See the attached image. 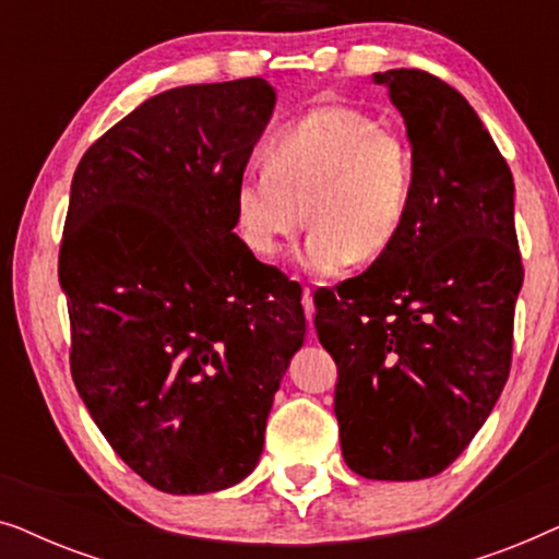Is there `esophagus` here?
Wrapping results in <instances>:
<instances>
[{"instance_id": "esophagus-1", "label": "esophagus", "mask_w": 559, "mask_h": 559, "mask_svg": "<svg viewBox=\"0 0 559 559\" xmlns=\"http://www.w3.org/2000/svg\"><path fill=\"white\" fill-rule=\"evenodd\" d=\"M302 310H305V318L312 323V316H316V300H312L310 287H302Z\"/></svg>"}]
</instances>
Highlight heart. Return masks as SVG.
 Masks as SVG:
<instances>
[{"instance_id":"1","label":"heart","mask_w":559,"mask_h":559,"mask_svg":"<svg viewBox=\"0 0 559 559\" xmlns=\"http://www.w3.org/2000/svg\"><path fill=\"white\" fill-rule=\"evenodd\" d=\"M264 165L234 186V226L251 254L272 259L310 218L305 264L333 274L354 259L384 257L407 226L417 180L412 144L354 106L300 114L266 144Z\"/></svg>"}]
</instances>
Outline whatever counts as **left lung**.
Listing matches in <instances>:
<instances>
[{
    "instance_id": "obj_1",
    "label": "left lung",
    "mask_w": 559,
    "mask_h": 559,
    "mask_svg": "<svg viewBox=\"0 0 559 559\" xmlns=\"http://www.w3.org/2000/svg\"><path fill=\"white\" fill-rule=\"evenodd\" d=\"M415 152V198L392 249L316 295L338 366L348 468L373 480L438 476L491 415L511 369L524 270L514 178L453 86L417 68L373 73Z\"/></svg>"
}]
</instances>
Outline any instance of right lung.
<instances>
[{
  "label": "right lung",
  "instance_id": "1",
  "mask_svg": "<svg viewBox=\"0 0 559 559\" xmlns=\"http://www.w3.org/2000/svg\"><path fill=\"white\" fill-rule=\"evenodd\" d=\"M264 79L180 86L91 144L58 277L71 373L121 461L165 493L254 471L302 346V289L234 234V186L274 109Z\"/></svg>",
  "mask_w": 559,
  "mask_h": 559
}]
</instances>
